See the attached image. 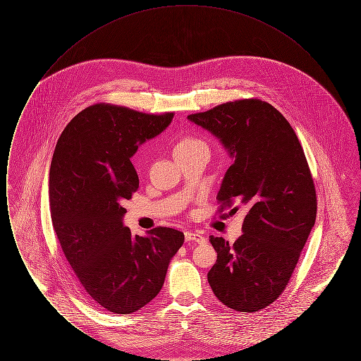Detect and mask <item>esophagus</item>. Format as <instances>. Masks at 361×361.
Returning <instances> with one entry per match:
<instances>
[{
  "label": "esophagus",
  "instance_id": "esophagus-1",
  "mask_svg": "<svg viewBox=\"0 0 361 361\" xmlns=\"http://www.w3.org/2000/svg\"><path fill=\"white\" fill-rule=\"evenodd\" d=\"M185 240L187 242H196V243H204L206 237H203L199 233H193V231H185Z\"/></svg>",
  "mask_w": 361,
  "mask_h": 361
}]
</instances>
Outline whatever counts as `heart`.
<instances>
[{
    "label": "heart",
    "instance_id": "b5f03b06",
    "mask_svg": "<svg viewBox=\"0 0 361 361\" xmlns=\"http://www.w3.org/2000/svg\"><path fill=\"white\" fill-rule=\"evenodd\" d=\"M199 146H206V145H204L203 140L196 139V137H184L174 146V152L176 150H184V149H192V147H199Z\"/></svg>",
    "mask_w": 361,
    "mask_h": 361
}]
</instances>
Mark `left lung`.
Listing matches in <instances>:
<instances>
[{"instance_id": "obj_1", "label": "left lung", "mask_w": 361, "mask_h": 361, "mask_svg": "<svg viewBox=\"0 0 361 361\" xmlns=\"http://www.w3.org/2000/svg\"><path fill=\"white\" fill-rule=\"evenodd\" d=\"M188 121L219 139L231 158L216 199L247 209L233 245L209 237L218 259L208 283L228 309H265L288 284L317 218L303 149L287 119L257 99L222 104Z\"/></svg>"}]
</instances>
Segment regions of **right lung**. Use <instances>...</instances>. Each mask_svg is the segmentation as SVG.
I'll return each mask as SVG.
<instances>
[{"label":"right lung","mask_w":361,"mask_h":361,"mask_svg":"<svg viewBox=\"0 0 361 361\" xmlns=\"http://www.w3.org/2000/svg\"><path fill=\"white\" fill-rule=\"evenodd\" d=\"M172 119L171 112L146 115L96 104L73 118L54 150V230L86 295L115 314L135 312L154 299L184 243V234L171 227L142 237L123 224V202L139 187L131 157Z\"/></svg>","instance_id":"1"}]
</instances>
